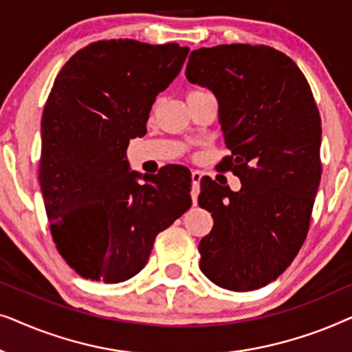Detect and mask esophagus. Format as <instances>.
Returning <instances> with one entry per match:
<instances>
[{"mask_svg": "<svg viewBox=\"0 0 352 352\" xmlns=\"http://www.w3.org/2000/svg\"><path fill=\"white\" fill-rule=\"evenodd\" d=\"M192 204L197 205V199H199V192H200V181H201V173L199 170L192 171Z\"/></svg>", "mask_w": 352, "mask_h": 352, "instance_id": "34e87169", "label": "esophagus"}]
</instances>
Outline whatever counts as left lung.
<instances>
[{
	"label": "left lung",
	"mask_w": 352,
	"mask_h": 352,
	"mask_svg": "<svg viewBox=\"0 0 352 352\" xmlns=\"http://www.w3.org/2000/svg\"><path fill=\"white\" fill-rule=\"evenodd\" d=\"M186 76L218 100L232 152L219 170L242 182L234 192L201 177L199 205L214 224L200 240V269L226 290H256L290 266L309 229L322 171L319 110L295 62L269 46L200 47Z\"/></svg>",
	"instance_id": "1"
}]
</instances>
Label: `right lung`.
Segmentation results:
<instances>
[{
  "mask_svg": "<svg viewBox=\"0 0 352 352\" xmlns=\"http://www.w3.org/2000/svg\"><path fill=\"white\" fill-rule=\"evenodd\" d=\"M187 54L176 43L98 41L56 76L41 118L40 186L56 247L81 277L118 283L136 276L158 232L190 208L184 166L141 175L126 158Z\"/></svg>",
  "mask_w": 352,
  "mask_h": 352,
  "instance_id": "add662e5",
  "label": "right lung"
}]
</instances>
